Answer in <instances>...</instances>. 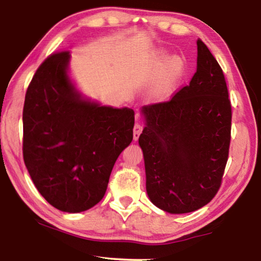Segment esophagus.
<instances>
[{
  "mask_svg": "<svg viewBox=\"0 0 261 261\" xmlns=\"http://www.w3.org/2000/svg\"><path fill=\"white\" fill-rule=\"evenodd\" d=\"M141 131H143V126H141L140 123L137 121L135 126H134V140H138Z\"/></svg>",
  "mask_w": 261,
  "mask_h": 261,
  "instance_id": "esophagus-1",
  "label": "esophagus"
}]
</instances>
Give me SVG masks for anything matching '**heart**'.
Segmentation results:
<instances>
[{"label":"heart","mask_w":261,"mask_h":261,"mask_svg":"<svg viewBox=\"0 0 261 261\" xmlns=\"http://www.w3.org/2000/svg\"><path fill=\"white\" fill-rule=\"evenodd\" d=\"M163 59H167L163 56ZM185 70L184 61L178 56H173L167 61L165 69L162 70L160 77L154 86V94L163 98L173 92L174 88L180 81Z\"/></svg>","instance_id":"heart-1"}]
</instances>
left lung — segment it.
I'll return each mask as SVG.
<instances>
[{"label":"left lung","mask_w":261,"mask_h":261,"mask_svg":"<svg viewBox=\"0 0 261 261\" xmlns=\"http://www.w3.org/2000/svg\"><path fill=\"white\" fill-rule=\"evenodd\" d=\"M197 72L167 102L144 106L139 146L147 196L170 214L197 211L213 199L227 165L231 106L222 69L200 39Z\"/></svg>","instance_id":"obj_1"}]
</instances>
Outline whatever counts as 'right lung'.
<instances>
[{"label": "right lung", "mask_w": 261, "mask_h": 261, "mask_svg": "<svg viewBox=\"0 0 261 261\" xmlns=\"http://www.w3.org/2000/svg\"><path fill=\"white\" fill-rule=\"evenodd\" d=\"M69 53L50 55L29 85L23 155L51 206L81 213L102 199L117 158L134 138L135 112L84 95L70 77Z\"/></svg>", "instance_id": "1"}]
</instances>
